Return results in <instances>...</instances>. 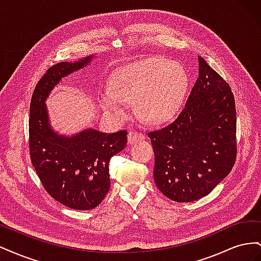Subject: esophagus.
Returning a JSON list of instances; mask_svg holds the SVG:
<instances>
[{"label":"esophagus","instance_id":"obj_1","mask_svg":"<svg viewBox=\"0 0 261 261\" xmlns=\"http://www.w3.org/2000/svg\"><path fill=\"white\" fill-rule=\"evenodd\" d=\"M144 138H145L144 135H141V134L133 130V132H129V133H128L127 143H128V145H132V144H134V143H136V141L141 140V139H144Z\"/></svg>","mask_w":261,"mask_h":261}]
</instances>
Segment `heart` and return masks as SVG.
<instances>
[{
	"label": "heart",
	"mask_w": 261,
	"mask_h": 261,
	"mask_svg": "<svg viewBox=\"0 0 261 261\" xmlns=\"http://www.w3.org/2000/svg\"><path fill=\"white\" fill-rule=\"evenodd\" d=\"M187 88L185 69L177 63L153 58L118 68L112 88L100 93L102 109L117 121L129 116V103H136L138 115L148 124L167 123L174 117Z\"/></svg>",
	"instance_id": "heart-1"
}]
</instances>
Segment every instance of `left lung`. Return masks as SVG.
I'll return each instance as SVG.
<instances>
[{"mask_svg":"<svg viewBox=\"0 0 261 261\" xmlns=\"http://www.w3.org/2000/svg\"><path fill=\"white\" fill-rule=\"evenodd\" d=\"M198 62V78L183 111L167 127L148 134L154 151V183L177 202L210 194L236 159L233 93L201 57Z\"/></svg>","mask_w":261,"mask_h":261,"instance_id":"obj_1","label":"left lung"}]
</instances>
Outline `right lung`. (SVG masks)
Returning a JSON list of instances; mask_svg holds the SVG:
<instances>
[{
	"instance_id": "add662e5",
	"label": "right lung",
	"mask_w": 261,
	"mask_h": 261,
	"mask_svg": "<svg viewBox=\"0 0 261 261\" xmlns=\"http://www.w3.org/2000/svg\"><path fill=\"white\" fill-rule=\"evenodd\" d=\"M96 54L52 66L37 84L30 102L29 150L31 162L45 191L75 210L96 208L110 189L109 162L121 152L127 132L112 134L84 128L75 134L55 130L45 105L63 78L88 66Z\"/></svg>"
}]
</instances>
